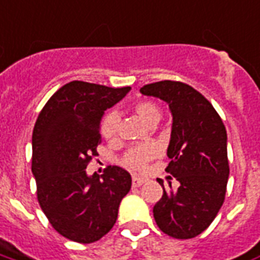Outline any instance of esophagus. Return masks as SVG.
I'll return each instance as SVG.
<instances>
[{"label": "esophagus", "mask_w": 260, "mask_h": 260, "mask_svg": "<svg viewBox=\"0 0 260 260\" xmlns=\"http://www.w3.org/2000/svg\"><path fill=\"white\" fill-rule=\"evenodd\" d=\"M146 182H147V179L140 178V176H134V178H132V184H134L135 187H139V186H142V184L146 183Z\"/></svg>", "instance_id": "1"}]
</instances>
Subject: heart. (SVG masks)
<instances>
[{"label": "heart", "mask_w": 260, "mask_h": 260, "mask_svg": "<svg viewBox=\"0 0 260 260\" xmlns=\"http://www.w3.org/2000/svg\"><path fill=\"white\" fill-rule=\"evenodd\" d=\"M135 113L145 124L150 125L158 122L161 118V110L153 102H139L135 106ZM120 114L115 111H110L105 115L102 121L101 132L106 139H113L118 129ZM158 154V149L154 145H146L142 147H135L129 150L124 157V164L132 169L143 168L150 159Z\"/></svg>", "instance_id": "1"}]
</instances>
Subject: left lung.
<instances>
[{
    "instance_id": "obj_1",
    "label": "left lung",
    "mask_w": 260,
    "mask_h": 260,
    "mask_svg": "<svg viewBox=\"0 0 260 260\" xmlns=\"http://www.w3.org/2000/svg\"><path fill=\"white\" fill-rule=\"evenodd\" d=\"M143 96L168 103L172 128L167 172L178 190L167 191L153 208L161 232L174 238H193L212 223L224 201L229 179L228 134L213 106L190 85L159 81L140 88ZM171 187V182H169Z\"/></svg>"
}]
</instances>
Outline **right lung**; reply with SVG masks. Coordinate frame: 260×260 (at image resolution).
Masks as SVG:
<instances>
[{
	"label": "right lung",
	"mask_w": 260,
	"mask_h": 260,
	"mask_svg": "<svg viewBox=\"0 0 260 260\" xmlns=\"http://www.w3.org/2000/svg\"><path fill=\"white\" fill-rule=\"evenodd\" d=\"M131 86L71 81L44 106L32 131L31 171L38 203L59 234L91 244L110 232L132 178L113 165L99 175L86 165L102 143L105 111L125 98Z\"/></svg>",
	"instance_id": "right-lung-1"
}]
</instances>
